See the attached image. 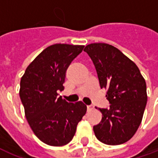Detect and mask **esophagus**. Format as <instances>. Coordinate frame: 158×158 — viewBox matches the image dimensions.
Wrapping results in <instances>:
<instances>
[{
  "instance_id": "esophagus-1",
  "label": "esophagus",
  "mask_w": 158,
  "mask_h": 158,
  "mask_svg": "<svg viewBox=\"0 0 158 158\" xmlns=\"http://www.w3.org/2000/svg\"><path fill=\"white\" fill-rule=\"evenodd\" d=\"M93 108H94V106H92V105H88L87 106L88 111H91V110H93Z\"/></svg>"
}]
</instances>
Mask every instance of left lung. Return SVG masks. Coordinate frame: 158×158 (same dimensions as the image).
<instances>
[{
  "mask_svg": "<svg viewBox=\"0 0 158 158\" xmlns=\"http://www.w3.org/2000/svg\"><path fill=\"white\" fill-rule=\"evenodd\" d=\"M84 50L91 58L110 103L108 108H98L103 117L94 126L95 136L107 145L123 144L142 122L148 100L145 79L136 64L111 44L94 43Z\"/></svg>",
  "mask_w": 158,
  "mask_h": 158,
  "instance_id": "8db88e82",
  "label": "left lung"
}]
</instances>
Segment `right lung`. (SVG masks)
<instances>
[{"label":"right lung","mask_w":158,"mask_h":158,"mask_svg":"<svg viewBox=\"0 0 158 158\" xmlns=\"http://www.w3.org/2000/svg\"><path fill=\"white\" fill-rule=\"evenodd\" d=\"M84 45L55 44L47 47L26 68L20 79V98L31 129L50 146L66 145L87 111L81 101L68 103L58 91L64 90L67 69Z\"/></svg>","instance_id":"obj_1"}]
</instances>
